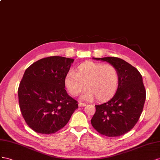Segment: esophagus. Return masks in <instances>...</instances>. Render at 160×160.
<instances>
[{
  "label": "esophagus",
  "mask_w": 160,
  "mask_h": 160,
  "mask_svg": "<svg viewBox=\"0 0 160 160\" xmlns=\"http://www.w3.org/2000/svg\"><path fill=\"white\" fill-rule=\"evenodd\" d=\"M86 105V104L84 103V102H78V106L80 107H85Z\"/></svg>",
  "instance_id": "obj_1"
}]
</instances>
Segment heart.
<instances>
[{
    "label": "heart",
    "mask_w": 160,
    "mask_h": 160,
    "mask_svg": "<svg viewBox=\"0 0 160 160\" xmlns=\"http://www.w3.org/2000/svg\"><path fill=\"white\" fill-rule=\"evenodd\" d=\"M119 84V73L111 64L91 61L78 66L75 72L70 71L65 78V86L69 93L76 97L86 87L82 98L92 100L96 98L104 101L113 97Z\"/></svg>",
    "instance_id": "obj_1"
}]
</instances>
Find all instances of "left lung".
<instances>
[{
	"mask_svg": "<svg viewBox=\"0 0 160 160\" xmlns=\"http://www.w3.org/2000/svg\"><path fill=\"white\" fill-rule=\"evenodd\" d=\"M93 58L106 61L116 67L119 73V84L110 100L95 105L96 112L91 124L101 135H122L133 128L143 111L146 91L142 76L137 68L121 58Z\"/></svg>",
	"mask_w": 160,
	"mask_h": 160,
	"instance_id": "obj_1",
	"label": "left lung"
}]
</instances>
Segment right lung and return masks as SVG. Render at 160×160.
<instances>
[{"mask_svg": "<svg viewBox=\"0 0 160 160\" xmlns=\"http://www.w3.org/2000/svg\"><path fill=\"white\" fill-rule=\"evenodd\" d=\"M74 60L42 58L27 68L18 88L20 110L30 128L42 134L58 131L78 108L65 90V78Z\"/></svg>", "mask_w": 160, "mask_h": 160, "instance_id": "1", "label": "right lung"}]
</instances>
